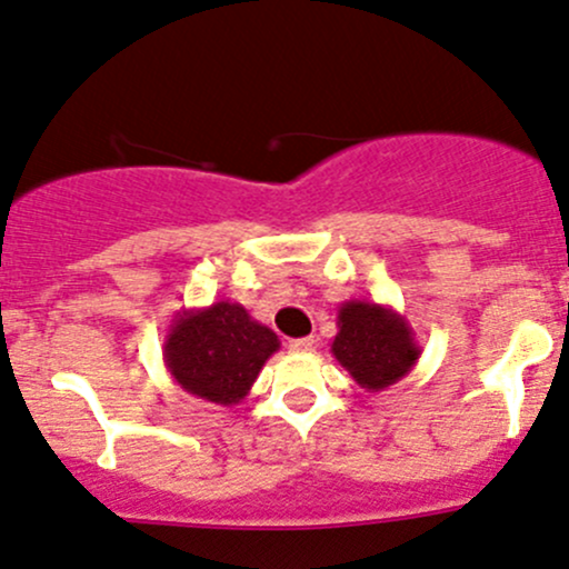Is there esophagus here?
I'll return each instance as SVG.
<instances>
[{
	"label": "esophagus",
	"instance_id": "1",
	"mask_svg": "<svg viewBox=\"0 0 569 569\" xmlns=\"http://www.w3.org/2000/svg\"><path fill=\"white\" fill-rule=\"evenodd\" d=\"M316 340L313 338H295L289 340V351H310L313 349Z\"/></svg>",
	"mask_w": 569,
	"mask_h": 569
}]
</instances>
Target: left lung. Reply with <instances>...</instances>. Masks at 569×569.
Instances as JSON below:
<instances>
[{
    "label": "left lung",
    "mask_w": 569,
    "mask_h": 569,
    "mask_svg": "<svg viewBox=\"0 0 569 569\" xmlns=\"http://www.w3.org/2000/svg\"><path fill=\"white\" fill-rule=\"evenodd\" d=\"M332 355L362 390L381 392L411 373L422 346L390 305L349 300L338 308Z\"/></svg>",
    "instance_id": "8db88e82"
}]
</instances>
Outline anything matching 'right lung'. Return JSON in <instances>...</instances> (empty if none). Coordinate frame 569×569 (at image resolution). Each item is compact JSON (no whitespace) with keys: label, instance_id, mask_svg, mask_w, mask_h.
Listing matches in <instances>:
<instances>
[{"label":"right lung","instance_id":"1","mask_svg":"<svg viewBox=\"0 0 569 569\" xmlns=\"http://www.w3.org/2000/svg\"><path fill=\"white\" fill-rule=\"evenodd\" d=\"M280 340L239 302L179 310L169 325L163 362L184 392L220 406H237L259 379Z\"/></svg>","mask_w":569,"mask_h":569}]
</instances>
